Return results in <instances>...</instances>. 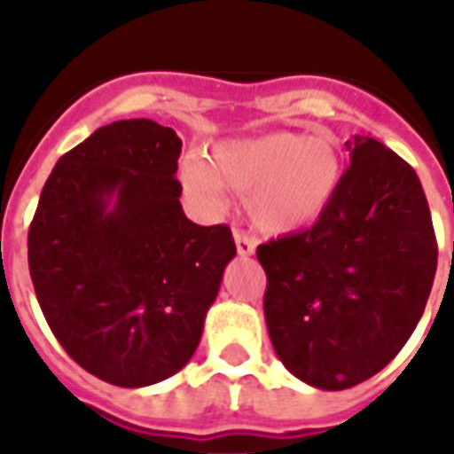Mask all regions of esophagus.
<instances>
[{"mask_svg": "<svg viewBox=\"0 0 454 454\" xmlns=\"http://www.w3.org/2000/svg\"><path fill=\"white\" fill-rule=\"evenodd\" d=\"M235 245H238V254H240V256L254 254L256 240H254V238H249V235L240 233V231H235Z\"/></svg>", "mask_w": 454, "mask_h": 454, "instance_id": "obj_1", "label": "esophagus"}]
</instances>
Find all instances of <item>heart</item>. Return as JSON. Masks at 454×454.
Segmentation results:
<instances>
[{"mask_svg": "<svg viewBox=\"0 0 454 454\" xmlns=\"http://www.w3.org/2000/svg\"><path fill=\"white\" fill-rule=\"evenodd\" d=\"M181 178L212 202L223 188L238 192L262 233L290 235L330 209L344 181V157L330 137L269 131L221 141L209 151V164L188 157Z\"/></svg>", "mask_w": 454, "mask_h": 454, "instance_id": "obj_1", "label": "heart"}]
</instances>
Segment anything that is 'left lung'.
Returning a JSON list of instances; mask_svg holds the SVG:
<instances>
[{
    "mask_svg": "<svg viewBox=\"0 0 454 454\" xmlns=\"http://www.w3.org/2000/svg\"><path fill=\"white\" fill-rule=\"evenodd\" d=\"M351 167L330 209L301 233L256 247L263 316L297 380L341 391L401 351L436 276V235L415 169L370 137L346 141Z\"/></svg>",
    "mask_w": 454,
    "mask_h": 454,
    "instance_id": "obj_1",
    "label": "left lung"
}]
</instances>
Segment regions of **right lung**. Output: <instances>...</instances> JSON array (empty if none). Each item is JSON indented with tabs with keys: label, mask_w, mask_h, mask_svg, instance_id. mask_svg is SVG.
Masks as SVG:
<instances>
[{
	"label": "right lung",
	"mask_w": 454,
	"mask_h": 454,
	"mask_svg": "<svg viewBox=\"0 0 454 454\" xmlns=\"http://www.w3.org/2000/svg\"><path fill=\"white\" fill-rule=\"evenodd\" d=\"M178 155L169 127L106 124L56 162L27 233L46 323L115 387H151L192 358L235 256L231 228L184 214Z\"/></svg>",
	"instance_id": "1"
}]
</instances>
